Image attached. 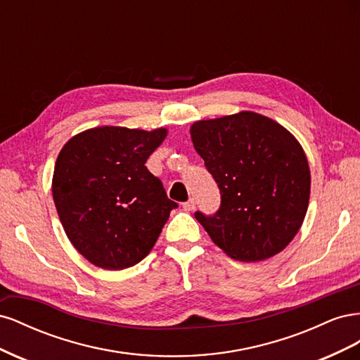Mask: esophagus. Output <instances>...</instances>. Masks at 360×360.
<instances>
[{"label":"esophagus","mask_w":360,"mask_h":360,"mask_svg":"<svg viewBox=\"0 0 360 360\" xmlns=\"http://www.w3.org/2000/svg\"><path fill=\"white\" fill-rule=\"evenodd\" d=\"M183 209L186 212H192L195 209V200L189 198L186 202H183Z\"/></svg>","instance_id":"1"}]
</instances>
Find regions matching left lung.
Returning a JSON list of instances; mask_svg holds the SVG:
<instances>
[{
    "label": "left lung",
    "instance_id": "left-lung-1",
    "mask_svg": "<svg viewBox=\"0 0 360 360\" xmlns=\"http://www.w3.org/2000/svg\"><path fill=\"white\" fill-rule=\"evenodd\" d=\"M191 136L221 192L216 213L195 212L212 240L246 263L281 252L297 234L309 202L311 174L297 139L249 111L201 120Z\"/></svg>",
    "mask_w": 360,
    "mask_h": 360
}]
</instances>
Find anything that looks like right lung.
Here are the masks:
<instances>
[{"instance_id":"obj_1","label":"right lung","mask_w":360,"mask_h":360,"mask_svg":"<svg viewBox=\"0 0 360 360\" xmlns=\"http://www.w3.org/2000/svg\"><path fill=\"white\" fill-rule=\"evenodd\" d=\"M165 136L167 129L103 126L73 136L60 151L53 202L69 240L91 264L135 266L179 207L146 167Z\"/></svg>"}]
</instances>
